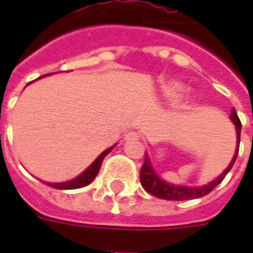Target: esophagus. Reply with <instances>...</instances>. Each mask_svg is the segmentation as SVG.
Listing matches in <instances>:
<instances>
[{
	"label": "esophagus",
	"instance_id": "34e87169",
	"mask_svg": "<svg viewBox=\"0 0 253 253\" xmlns=\"http://www.w3.org/2000/svg\"><path fill=\"white\" fill-rule=\"evenodd\" d=\"M139 138H140V136H139V134L136 131H130V132H127V134L125 135V139H126V140H138Z\"/></svg>",
	"mask_w": 253,
	"mask_h": 253
}]
</instances>
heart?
<instances>
[{
  "label": "heart",
  "mask_w": 253,
  "mask_h": 253,
  "mask_svg": "<svg viewBox=\"0 0 253 253\" xmlns=\"http://www.w3.org/2000/svg\"><path fill=\"white\" fill-rule=\"evenodd\" d=\"M184 86L177 84V83H172V84L167 85L164 87V95H166L169 101H178L182 97V94H184Z\"/></svg>",
  "instance_id": "b5f03b06"
}]
</instances>
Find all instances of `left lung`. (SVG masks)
Masks as SVG:
<instances>
[{
	"instance_id": "left-lung-1",
	"label": "left lung",
	"mask_w": 253,
	"mask_h": 253,
	"mask_svg": "<svg viewBox=\"0 0 253 253\" xmlns=\"http://www.w3.org/2000/svg\"><path fill=\"white\" fill-rule=\"evenodd\" d=\"M231 119L234 125H235L236 128V135H238V147H236L235 155L232 158L230 166L226 168L220 176H218L214 181L209 182L208 185H204V186H200V188H188V186H177V185L167 184L166 181L160 180V177L154 172V169L151 167L150 159H144V163H143L142 168H140V184H142L143 189L146 190L147 193H150L152 196L159 197L162 200L167 201H186V200H194V198H201V197L206 196L209 193L211 192L212 189L215 188L216 185H219L223 178L226 177L230 169L232 168L234 163H235L236 158H238V152H239V143H240V131H242V123H240V119L236 114L235 109L232 110L231 113Z\"/></svg>"
}]
</instances>
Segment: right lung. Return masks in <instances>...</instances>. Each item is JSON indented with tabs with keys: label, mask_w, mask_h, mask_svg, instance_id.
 I'll return each mask as SVG.
<instances>
[{
	"label": "right lung",
	"mask_w": 253,
	"mask_h": 253,
	"mask_svg": "<svg viewBox=\"0 0 253 253\" xmlns=\"http://www.w3.org/2000/svg\"><path fill=\"white\" fill-rule=\"evenodd\" d=\"M113 147L110 148H107L106 151H103L102 154L99 155L98 158L95 159L94 163L91 164L89 168L83 172L79 177L76 178H73L71 181H67V182H57V184H48L51 188H55V189H79V188H83V186H86L91 182V181L94 180L95 176H97V173L99 172V168H101V164H102V160L105 159L109 152L111 151Z\"/></svg>",
	"instance_id": "right-lung-1"
}]
</instances>
